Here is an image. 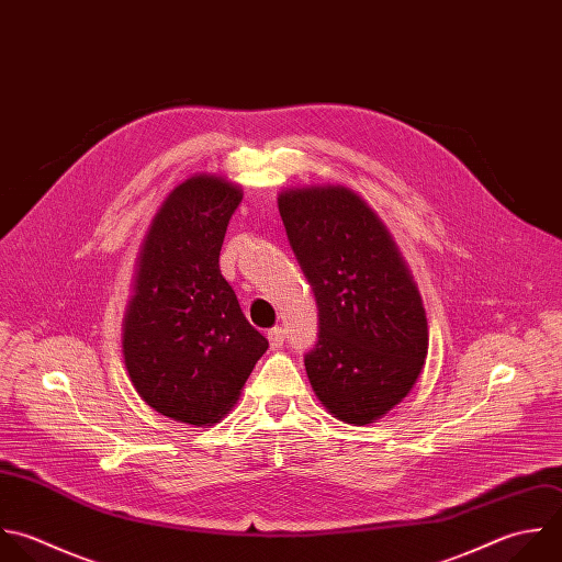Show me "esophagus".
Returning a JSON list of instances; mask_svg holds the SVG:
<instances>
[{
  "instance_id": "1",
  "label": "esophagus",
  "mask_w": 562,
  "mask_h": 562,
  "mask_svg": "<svg viewBox=\"0 0 562 562\" xmlns=\"http://www.w3.org/2000/svg\"><path fill=\"white\" fill-rule=\"evenodd\" d=\"M267 339H269V346H271L273 350H278V348H282L284 341H286V330H284L282 326H276V328H271V330L267 333Z\"/></svg>"
}]
</instances>
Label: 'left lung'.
Returning <instances> with one entry per match:
<instances>
[{
    "label": "left lung",
    "mask_w": 562,
    "mask_h": 562,
    "mask_svg": "<svg viewBox=\"0 0 562 562\" xmlns=\"http://www.w3.org/2000/svg\"><path fill=\"white\" fill-rule=\"evenodd\" d=\"M291 249L315 293L319 333L304 357L322 405L363 427L414 387L429 348L418 286L383 221L346 186L280 192Z\"/></svg>",
    "instance_id": "8db88e82"
}]
</instances>
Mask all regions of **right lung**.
Listing matches in <instances>:
<instances>
[{
	"instance_id": "1",
	"label": "right lung",
	"mask_w": 562,
	"mask_h": 562,
	"mask_svg": "<svg viewBox=\"0 0 562 562\" xmlns=\"http://www.w3.org/2000/svg\"><path fill=\"white\" fill-rule=\"evenodd\" d=\"M240 199V186L216 175H194L166 196L142 243L122 322L135 392L194 427H212L234 407L269 348L218 267Z\"/></svg>"
}]
</instances>
